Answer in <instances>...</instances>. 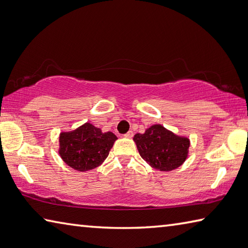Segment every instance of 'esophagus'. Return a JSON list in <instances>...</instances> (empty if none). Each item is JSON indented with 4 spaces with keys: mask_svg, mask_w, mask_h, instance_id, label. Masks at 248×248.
<instances>
[{
    "mask_svg": "<svg viewBox=\"0 0 248 248\" xmlns=\"http://www.w3.org/2000/svg\"><path fill=\"white\" fill-rule=\"evenodd\" d=\"M133 135H134V133L132 132V130H129V132H127V133H126V134L124 135V137H125V138H132Z\"/></svg>",
    "mask_w": 248,
    "mask_h": 248,
    "instance_id": "esophagus-1",
    "label": "esophagus"
}]
</instances>
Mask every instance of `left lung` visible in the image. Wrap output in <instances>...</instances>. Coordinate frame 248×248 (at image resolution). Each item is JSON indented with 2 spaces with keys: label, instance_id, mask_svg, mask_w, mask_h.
I'll return each instance as SVG.
<instances>
[{
  "label": "left lung",
  "instance_id": "1",
  "mask_svg": "<svg viewBox=\"0 0 248 248\" xmlns=\"http://www.w3.org/2000/svg\"><path fill=\"white\" fill-rule=\"evenodd\" d=\"M133 140L140 156L151 167L161 171H170L184 164L189 155L190 139L179 136L161 124H154L136 134Z\"/></svg>",
  "mask_w": 248,
  "mask_h": 248
}]
</instances>
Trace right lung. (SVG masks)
I'll use <instances>...</instances> for the list:
<instances>
[{
  "mask_svg": "<svg viewBox=\"0 0 248 248\" xmlns=\"http://www.w3.org/2000/svg\"><path fill=\"white\" fill-rule=\"evenodd\" d=\"M116 139L112 132L102 133L99 127L86 122L76 129L59 134L58 153L73 170H91L105 162Z\"/></svg>",
  "mask_w": 248,
  "mask_h": 248,
  "instance_id": "right-lung-1",
  "label": "right lung"
}]
</instances>
